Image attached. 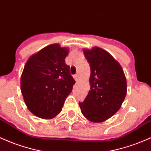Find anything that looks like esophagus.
<instances>
[{
  "label": "esophagus",
  "instance_id": "obj_1",
  "mask_svg": "<svg viewBox=\"0 0 151 151\" xmlns=\"http://www.w3.org/2000/svg\"><path fill=\"white\" fill-rule=\"evenodd\" d=\"M73 77H74V79H75V81H78L79 79V77L78 74H75V75H74Z\"/></svg>",
  "mask_w": 151,
  "mask_h": 151
}]
</instances>
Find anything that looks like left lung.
<instances>
[{"label": "left lung", "mask_w": 151, "mask_h": 151, "mask_svg": "<svg viewBox=\"0 0 151 151\" xmlns=\"http://www.w3.org/2000/svg\"><path fill=\"white\" fill-rule=\"evenodd\" d=\"M83 51L91 68L90 89L79 105L87 120L102 122L121 107L127 94L126 78L120 64L107 51L96 46Z\"/></svg>", "instance_id": "8db88e82"}]
</instances>
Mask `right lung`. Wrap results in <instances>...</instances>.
<instances>
[{"mask_svg":"<svg viewBox=\"0 0 151 151\" xmlns=\"http://www.w3.org/2000/svg\"><path fill=\"white\" fill-rule=\"evenodd\" d=\"M67 48L46 46L31 56L21 77V90L28 109L37 117L51 119L62 111L75 80L65 63Z\"/></svg>","mask_w":151,"mask_h":151,"instance_id":"1","label":"right lung"}]
</instances>
